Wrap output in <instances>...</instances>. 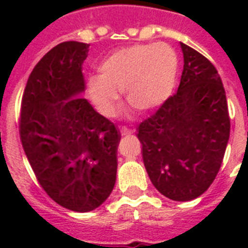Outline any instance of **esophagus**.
<instances>
[{"instance_id":"obj_1","label":"esophagus","mask_w":248,"mask_h":248,"mask_svg":"<svg viewBox=\"0 0 248 248\" xmlns=\"http://www.w3.org/2000/svg\"><path fill=\"white\" fill-rule=\"evenodd\" d=\"M121 134H122L124 136H127V135H131L132 131L130 130V128L126 127V126H122V127H121Z\"/></svg>"}]
</instances>
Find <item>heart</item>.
Returning <instances> with one entry per match:
<instances>
[{"mask_svg": "<svg viewBox=\"0 0 248 248\" xmlns=\"http://www.w3.org/2000/svg\"><path fill=\"white\" fill-rule=\"evenodd\" d=\"M179 71V58L167 44L135 45L121 48L97 67V77L87 82L90 100L105 117L116 114L122 91L139 112L159 108L172 93Z\"/></svg>", "mask_w": 248, "mask_h": 248, "instance_id": "obj_1", "label": "heart"}]
</instances>
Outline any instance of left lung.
<instances>
[{
    "instance_id": "1",
    "label": "left lung",
    "mask_w": 248,
    "mask_h": 248,
    "mask_svg": "<svg viewBox=\"0 0 248 248\" xmlns=\"http://www.w3.org/2000/svg\"><path fill=\"white\" fill-rule=\"evenodd\" d=\"M179 89L139 124L138 139L152 184L172 201H190L215 180L227 149L231 117L214 64L181 42Z\"/></svg>"
}]
</instances>
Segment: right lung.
I'll return each instance as SVG.
<instances>
[{
    "mask_svg": "<svg viewBox=\"0 0 248 248\" xmlns=\"http://www.w3.org/2000/svg\"><path fill=\"white\" fill-rule=\"evenodd\" d=\"M90 45H56L33 68L20 105L19 134L37 181L52 201L93 211L116 184L120 130L86 99L82 63Z\"/></svg>",
    "mask_w": 248,
    "mask_h": 248,
    "instance_id": "1",
    "label": "right lung"
}]
</instances>
